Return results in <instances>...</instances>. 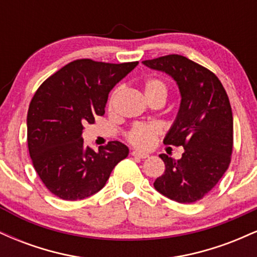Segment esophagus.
<instances>
[{
    "instance_id": "1",
    "label": "esophagus",
    "mask_w": 257,
    "mask_h": 257,
    "mask_svg": "<svg viewBox=\"0 0 257 257\" xmlns=\"http://www.w3.org/2000/svg\"><path fill=\"white\" fill-rule=\"evenodd\" d=\"M132 155L134 156V157H138V158H147L149 157V155H147V153H145V152H140V151H133L132 152Z\"/></svg>"
}]
</instances>
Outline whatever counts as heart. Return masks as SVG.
<instances>
[{
  "label": "heart",
  "mask_w": 257,
  "mask_h": 257,
  "mask_svg": "<svg viewBox=\"0 0 257 257\" xmlns=\"http://www.w3.org/2000/svg\"><path fill=\"white\" fill-rule=\"evenodd\" d=\"M145 94L147 96L152 95H164L167 96V85L162 79L159 78H150L145 83ZM114 99V94L110 99V106L112 105ZM161 133V126L155 123L151 124H145V123H138L132 126L131 131L128 132L129 143L134 146L140 147V149H147L153 144L155 138Z\"/></svg>",
  "instance_id": "obj_1"
}]
</instances>
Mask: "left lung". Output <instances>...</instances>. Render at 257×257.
Listing matches in <instances>:
<instances>
[{
  "mask_svg": "<svg viewBox=\"0 0 257 257\" xmlns=\"http://www.w3.org/2000/svg\"><path fill=\"white\" fill-rule=\"evenodd\" d=\"M143 64L170 76L181 96L163 143L184 146L185 151L178 161L159 155L166 170L153 186L175 202H197L219 182L231 162L233 117L228 96L213 72L182 55H166Z\"/></svg>",
  "mask_w": 257,
  "mask_h": 257,
  "instance_id": "1",
  "label": "left lung"
}]
</instances>
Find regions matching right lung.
Wrapping results in <instances>:
<instances>
[{
    "instance_id": "right-lung-1",
    "label": "right lung",
    "mask_w": 257,
    "mask_h": 257,
    "mask_svg": "<svg viewBox=\"0 0 257 257\" xmlns=\"http://www.w3.org/2000/svg\"><path fill=\"white\" fill-rule=\"evenodd\" d=\"M139 63L81 59L43 82L28 111V146L40 179L65 200L88 198L104 187L129 149L110 141L102 150L84 146L83 124L105 113L108 93Z\"/></svg>"
}]
</instances>
